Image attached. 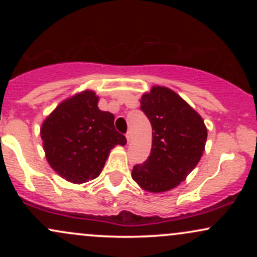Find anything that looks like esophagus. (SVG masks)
<instances>
[{"label": "esophagus", "mask_w": 257, "mask_h": 257, "mask_svg": "<svg viewBox=\"0 0 257 257\" xmlns=\"http://www.w3.org/2000/svg\"><path fill=\"white\" fill-rule=\"evenodd\" d=\"M125 138H126V141H128V143H131V140H132V134H131V132L126 133Z\"/></svg>", "instance_id": "34e87169"}]
</instances>
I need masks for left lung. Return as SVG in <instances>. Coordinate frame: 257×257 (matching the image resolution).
<instances>
[{
  "instance_id": "obj_1",
  "label": "left lung",
  "mask_w": 257,
  "mask_h": 257,
  "mask_svg": "<svg viewBox=\"0 0 257 257\" xmlns=\"http://www.w3.org/2000/svg\"><path fill=\"white\" fill-rule=\"evenodd\" d=\"M140 105L152 125V149L145 163L133 168L132 178L147 192H167L198 164L208 131L198 112L170 88L153 85Z\"/></svg>"
}]
</instances>
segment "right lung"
Returning <instances> with one entry per match:
<instances>
[{"mask_svg":"<svg viewBox=\"0 0 257 257\" xmlns=\"http://www.w3.org/2000/svg\"><path fill=\"white\" fill-rule=\"evenodd\" d=\"M99 96L87 89L61 101L41 126L48 164L58 175L81 185L98 178L116 145L126 139L114 129V116L98 107Z\"/></svg>","mask_w":257,"mask_h":257,"instance_id":"1","label":"right lung"}]
</instances>
